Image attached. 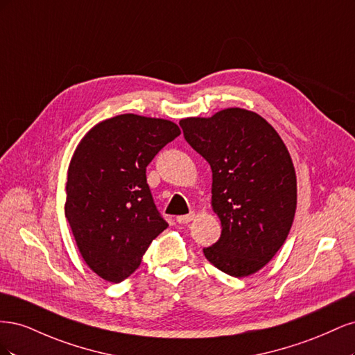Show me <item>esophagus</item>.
Masks as SVG:
<instances>
[{"label":"esophagus","mask_w":355,"mask_h":355,"mask_svg":"<svg viewBox=\"0 0 355 355\" xmlns=\"http://www.w3.org/2000/svg\"><path fill=\"white\" fill-rule=\"evenodd\" d=\"M194 218H196V211H191L189 214H182V216H178L176 220H178L179 223H188V222H191Z\"/></svg>","instance_id":"obj_1"}]
</instances>
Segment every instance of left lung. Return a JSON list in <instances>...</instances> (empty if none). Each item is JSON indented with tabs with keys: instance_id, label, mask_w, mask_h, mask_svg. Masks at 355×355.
Instances as JSON below:
<instances>
[{
	"instance_id": "8db88e82",
	"label": "left lung",
	"mask_w": 355,
	"mask_h": 355,
	"mask_svg": "<svg viewBox=\"0 0 355 355\" xmlns=\"http://www.w3.org/2000/svg\"><path fill=\"white\" fill-rule=\"evenodd\" d=\"M179 124L211 167V209L222 232L204 256L232 277L257 272L280 250L295 219L296 173L284 142L265 118L243 108Z\"/></svg>"
}]
</instances>
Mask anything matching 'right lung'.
<instances>
[{"instance_id": "add662e5", "label": "right lung", "mask_w": 355, "mask_h": 355, "mask_svg": "<svg viewBox=\"0 0 355 355\" xmlns=\"http://www.w3.org/2000/svg\"><path fill=\"white\" fill-rule=\"evenodd\" d=\"M179 135L173 121L123 114L92 127L75 149L65 216L84 262L103 280L133 274L168 227L146 184V166Z\"/></svg>"}]
</instances>
